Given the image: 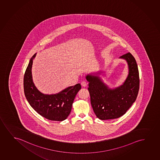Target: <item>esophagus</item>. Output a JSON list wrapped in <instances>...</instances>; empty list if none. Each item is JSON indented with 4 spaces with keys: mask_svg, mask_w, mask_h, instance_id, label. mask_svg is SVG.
<instances>
[{
    "mask_svg": "<svg viewBox=\"0 0 160 160\" xmlns=\"http://www.w3.org/2000/svg\"><path fill=\"white\" fill-rule=\"evenodd\" d=\"M81 85L82 87H86L87 85V82H86L85 81H83L81 82Z\"/></svg>",
    "mask_w": 160,
    "mask_h": 160,
    "instance_id": "esophagus-1",
    "label": "esophagus"
}]
</instances>
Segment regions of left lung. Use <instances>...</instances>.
<instances>
[{
	"instance_id": "left-lung-1",
	"label": "left lung",
	"mask_w": 160,
	"mask_h": 160,
	"mask_svg": "<svg viewBox=\"0 0 160 160\" xmlns=\"http://www.w3.org/2000/svg\"><path fill=\"white\" fill-rule=\"evenodd\" d=\"M129 72L123 85L110 89L98 76L87 75L91 103L96 116L101 120L118 118L127 112L136 101L139 88V72L135 58L130 52L122 55Z\"/></svg>"
}]
</instances>
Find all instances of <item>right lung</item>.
Wrapping results in <instances>:
<instances>
[{
    "label": "right lung",
    "mask_w": 160,
    "mask_h": 160,
    "mask_svg": "<svg viewBox=\"0 0 160 160\" xmlns=\"http://www.w3.org/2000/svg\"><path fill=\"white\" fill-rule=\"evenodd\" d=\"M31 58L24 76V91L28 102L32 108L41 116L47 119L62 121L71 113L75 97L81 89L78 83L67 88L56 94H44L35 86L32 82L31 68L33 58Z\"/></svg>",
    "instance_id": "obj_1"
}]
</instances>
